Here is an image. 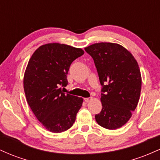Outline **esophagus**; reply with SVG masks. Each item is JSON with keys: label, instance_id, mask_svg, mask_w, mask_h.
Wrapping results in <instances>:
<instances>
[{"label": "esophagus", "instance_id": "obj_1", "mask_svg": "<svg viewBox=\"0 0 160 160\" xmlns=\"http://www.w3.org/2000/svg\"><path fill=\"white\" fill-rule=\"evenodd\" d=\"M92 100V97H89V98H84V101H85L86 102H91Z\"/></svg>", "mask_w": 160, "mask_h": 160}]
</instances>
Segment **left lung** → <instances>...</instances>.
Instances as JSON below:
<instances>
[{
  "instance_id": "obj_1",
  "label": "left lung",
  "mask_w": 160,
  "mask_h": 160,
  "mask_svg": "<svg viewBox=\"0 0 160 160\" xmlns=\"http://www.w3.org/2000/svg\"><path fill=\"white\" fill-rule=\"evenodd\" d=\"M85 51L94 60L102 86V109L95 114V120L108 129L120 128L132 117L140 98L138 65L132 55L117 43H95Z\"/></svg>"
}]
</instances>
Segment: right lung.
Returning a JSON list of instances; mask_svg holds the SVG:
<instances>
[{
    "mask_svg": "<svg viewBox=\"0 0 160 160\" xmlns=\"http://www.w3.org/2000/svg\"><path fill=\"white\" fill-rule=\"evenodd\" d=\"M83 54L81 49L48 43L37 49L28 64L24 76L27 102L37 119L52 132L71 128L81 108L82 98L65 94L62 87L68 84L71 63Z\"/></svg>",
    "mask_w": 160,
    "mask_h": 160,
    "instance_id": "obj_1",
    "label": "right lung"
}]
</instances>
